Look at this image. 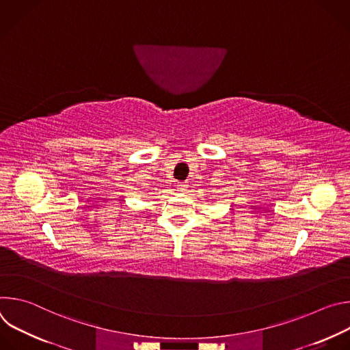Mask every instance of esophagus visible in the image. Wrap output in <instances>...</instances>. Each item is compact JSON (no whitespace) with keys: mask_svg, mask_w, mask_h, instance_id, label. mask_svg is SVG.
I'll use <instances>...</instances> for the list:
<instances>
[{"mask_svg":"<svg viewBox=\"0 0 350 350\" xmlns=\"http://www.w3.org/2000/svg\"><path fill=\"white\" fill-rule=\"evenodd\" d=\"M177 188H178V191H184V189L187 188V183L178 181V183H177Z\"/></svg>","mask_w":350,"mask_h":350,"instance_id":"1","label":"esophagus"}]
</instances>
